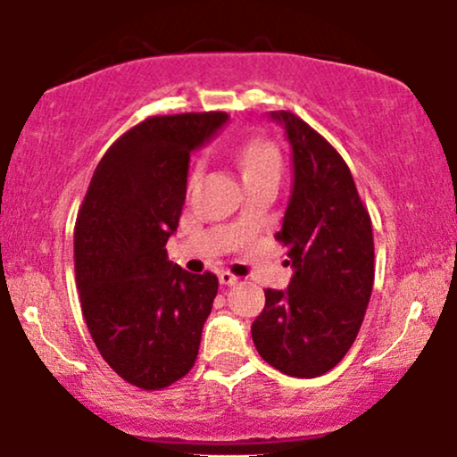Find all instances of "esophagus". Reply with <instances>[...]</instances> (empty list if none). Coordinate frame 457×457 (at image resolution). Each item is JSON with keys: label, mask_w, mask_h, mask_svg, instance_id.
<instances>
[{"label": "esophagus", "mask_w": 457, "mask_h": 457, "mask_svg": "<svg viewBox=\"0 0 457 457\" xmlns=\"http://www.w3.org/2000/svg\"><path fill=\"white\" fill-rule=\"evenodd\" d=\"M219 281H221L223 286H234V283L238 281V277L232 275L229 270H221V272H219Z\"/></svg>", "instance_id": "esophagus-1"}]
</instances>
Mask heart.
<instances>
[{
	"instance_id": "b5f03b06",
	"label": "heart",
	"mask_w": 457,
	"mask_h": 457,
	"mask_svg": "<svg viewBox=\"0 0 457 457\" xmlns=\"http://www.w3.org/2000/svg\"><path fill=\"white\" fill-rule=\"evenodd\" d=\"M238 162L243 170L245 182L258 180V178H279L281 174V156L279 150L264 139H251L238 148ZM199 174L195 167L191 174V182Z\"/></svg>"
}]
</instances>
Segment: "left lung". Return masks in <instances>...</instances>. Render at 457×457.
<instances>
[{"mask_svg": "<svg viewBox=\"0 0 457 457\" xmlns=\"http://www.w3.org/2000/svg\"><path fill=\"white\" fill-rule=\"evenodd\" d=\"M292 148V191L275 238L295 269L286 290H264L251 337L266 363L316 378L344 359L374 286L371 219L339 152L290 112H272Z\"/></svg>", "mask_w": 457, "mask_h": 457, "instance_id": "1", "label": "left lung"}]
</instances>
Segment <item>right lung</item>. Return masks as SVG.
I'll return each instance as SVG.
<instances>
[{"label": "right lung", "instance_id": "right-lung-1", "mask_svg": "<svg viewBox=\"0 0 457 457\" xmlns=\"http://www.w3.org/2000/svg\"><path fill=\"white\" fill-rule=\"evenodd\" d=\"M228 113L154 115L104 152L79 208L75 275L83 318L109 367L145 391L195 365L219 279L167 258L187 197L191 152Z\"/></svg>", "mask_w": 457, "mask_h": 457}]
</instances>
